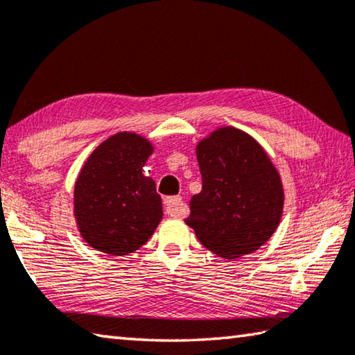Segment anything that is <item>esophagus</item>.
Masks as SVG:
<instances>
[{"mask_svg": "<svg viewBox=\"0 0 355 355\" xmlns=\"http://www.w3.org/2000/svg\"><path fill=\"white\" fill-rule=\"evenodd\" d=\"M164 207H166V211L172 218H177V219H182L188 213V208H186L184 202L182 200V197H166L164 199Z\"/></svg>", "mask_w": 355, "mask_h": 355, "instance_id": "34e87169", "label": "esophagus"}]
</instances>
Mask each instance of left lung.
<instances>
[{"mask_svg":"<svg viewBox=\"0 0 355 355\" xmlns=\"http://www.w3.org/2000/svg\"><path fill=\"white\" fill-rule=\"evenodd\" d=\"M202 191L184 222L208 250L235 260L261 248L279 227L285 205L280 172L255 137L218 127L196 146Z\"/></svg>","mask_w":355,"mask_h":355,"instance_id":"1","label":"left lung"}]
</instances>
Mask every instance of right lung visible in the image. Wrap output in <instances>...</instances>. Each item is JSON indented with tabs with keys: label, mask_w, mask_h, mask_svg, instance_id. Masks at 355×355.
<instances>
[{
	"label": "right lung",
	"mask_w": 355,
	"mask_h": 355,
	"mask_svg": "<svg viewBox=\"0 0 355 355\" xmlns=\"http://www.w3.org/2000/svg\"><path fill=\"white\" fill-rule=\"evenodd\" d=\"M153 144L136 131L107 137L89 155L73 188V216L81 238L110 257L133 254L163 219L155 182L142 173Z\"/></svg>",
	"instance_id": "obj_1"
}]
</instances>
